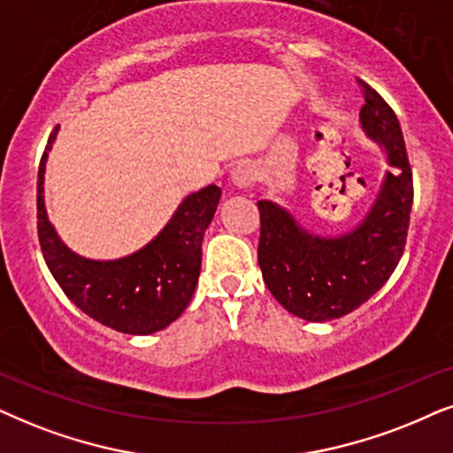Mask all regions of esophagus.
<instances>
[{"mask_svg": "<svg viewBox=\"0 0 453 453\" xmlns=\"http://www.w3.org/2000/svg\"><path fill=\"white\" fill-rule=\"evenodd\" d=\"M257 175H259L257 173V167L250 163H238L232 169V181L238 188H250L257 181Z\"/></svg>", "mask_w": 453, "mask_h": 453, "instance_id": "1", "label": "esophagus"}]
</instances>
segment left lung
Listing matches in <instances>:
<instances>
[{
    "label": "left lung",
    "instance_id": "8db88e82",
    "mask_svg": "<svg viewBox=\"0 0 453 453\" xmlns=\"http://www.w3.org/2000/svg\"><path fill=\"white\" fill-rule=\"evenodd\" d=\"M359 85L365 100L359 121L368 137L385 146L391 165L364 221L345 236L322 238L303 230L278 204L257 203V259L263 280L280 305L307 322L347 316L379 293L402 259L408 238L414 184L402 127L379 91L364 81Z\"/></svg>",
    "mask_w": 453,
    "mask_h": 453
}]
</instances>
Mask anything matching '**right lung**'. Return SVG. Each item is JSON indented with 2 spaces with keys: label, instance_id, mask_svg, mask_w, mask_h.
Returning a JSON list of instances; mask_svg holds the SVG:
<instances>
[{
  "label": "right lung",
  "instance_id": "obj_1",
  "mask_svg": "<svg viewBox=\"0 0 453 453\" xmlns=\"http://www.w3.org/2000/svg\"><path fill=\"white\" fill-rule=\"evenodd\" d=\"M50 135L37 173V234L51 276L74 305L108 328L125 334H152L184 313L196 288L204 230L213 219L221 188L207 186L184 198L167 226L137 253L117 261L74 255L48 221L43 173Z\"/></svg>",
  "mask_w": 453,
  "mask_h": 453
}]
</instances>
